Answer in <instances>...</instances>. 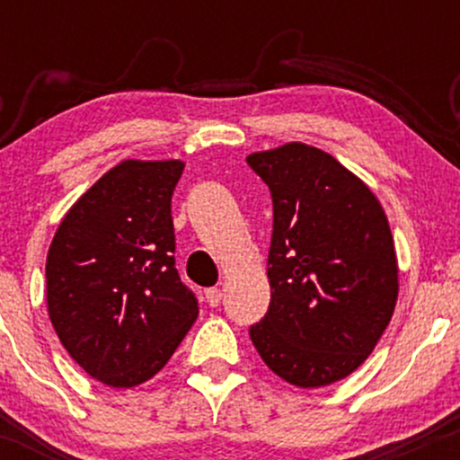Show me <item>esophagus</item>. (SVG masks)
I'll use <instances>...</instances> for the list:
<instances>
[{"label":"esophagus","mask_w":460,"mask_h":460,"mask_svg":"<svg viewBox=\"0 0 460 460\" xmlns=\"http://www.w3.org/2000/svg\"><path fill=\"white\" fill-rule=\"evenodd\" d=\"M205 300H208L209 307H218L220 300H223V292H220L218 288H209L208 292H205Z\"/></svg>","instance_id":"obj_1"}]
</instances>
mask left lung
<instances>
[{"mask_svg": "<svg viewBox=\"0 0 460 460\" xmlns=\"http://www.w3.org/2000/svg\"><path fill=\"white\" fill-rule=\"evenodd\" d=\"M248 166L272 194L270 307L248 332L283 381L314 389L366 361L398 300V261L381 203L329 153L289 142Z\"/></svg>", "mask_w": 460, "mask_h": 460, "instance_id": "obj_1", "label": "left lung"}]
</instances>
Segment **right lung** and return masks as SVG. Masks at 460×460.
<instances>
[{"instance_id": "1", "label": "right lung", "mask_w": 460, "mask_h": 460, "mask_svg": "<svg viewBox=\"0 0 460 460\" xmlns=\"http://www.w3.org/2000/svg\"><path fill=\"white\" fill-rule=\"evenodd\" d=\"M183 162L125 160L68 209L47 255V309L73 361L108 387L166 366L199 315L175 268Z\"/></svg>"}]
</instances>
